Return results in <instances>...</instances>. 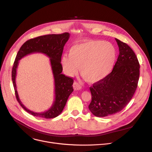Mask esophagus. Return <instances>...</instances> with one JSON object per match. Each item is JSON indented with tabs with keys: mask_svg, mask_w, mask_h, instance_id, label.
<instances>
[{
	"mask_svg": "<svg viewBox=\"0 0 152 152\" xmlns=\"http://www.w3.org/2000/svg\"><path fill=\"white\" fill-rule=\"evenodd\" d=\"M73 88H74V89L75 90H76V91H78V90H80V89H81V88H82V87H81V86L79 84L77 81H75L74 82V83H73Z\"/></svg>",
	"mask_w": 152,
	"mask_h": 152,
	"instance_id": "34e87169",
	"label": "esophagus"
}]
</instances>
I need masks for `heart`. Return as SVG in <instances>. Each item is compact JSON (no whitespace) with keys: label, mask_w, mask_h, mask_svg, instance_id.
Segmentation results:
<instances>
[{"label":"heart","mask_w":152,"mask_h":152,"mask_svg":"<svg viewBox=\"0 0 152 152\" xmlns=\"http://www.w3.org/2000/svg\"><path fill=\"white\" fill-rule=\"evenodd\" d=\"M116 49L110 42L90 41L72 46L69 55L63 54L61 63L65 73L72 76L79 73L85 81L95 83L105 77L113 68Z\"/></svg>","instance_id":"b5f03b06"}]
</instances>
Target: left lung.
<instances>
[{"mask_svg": "<svg viewBox=\"0 0 152 152\" xmlns=\"http://www.w3.org/2000/svg\"><path fill=\"white\" fill-rule=\"evenodd\" d=\"M119 54L111 73L90 87L91 112L105 117L121 111L130 102L137 89L140 65L131 48L115 39Z\"/></svg>", "mask_w": 152, "mask_h": 152, "instance_id": "1", "label": "left lung"}]
</instances>
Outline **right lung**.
<instances>
[{
	"mask_svg": "<svg viewBox=\"0 0 152 152\" xmlns=\"http://www.w3.org/2000/svg\"><path fill=\"white\" fill-rule=\"evenodd\" d=\"M69 37L68 33L60 34H48L31 39L24 43L20 49L12 71V81L16 98L22 108L34 116L53 118L58 116L65 107L69 95L73 92V79L62 74L61 58L63 47ZM42 53L50 58L55 83V101L53 106L43 113H36L27 109L20 101L16 91L15 78L19 60L25 56L32 53Z\"/></svg>",
	"mask_w": 152,
	"mask_h": 152,
	"instance_id": "obj_1",
	"label": "right lung"
}]
</instances>
